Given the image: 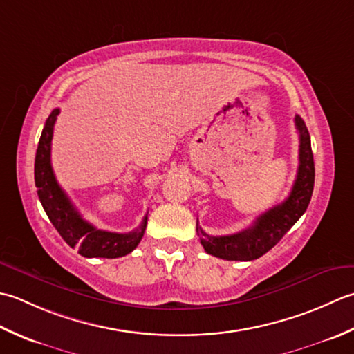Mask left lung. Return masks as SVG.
Wrapping results in <instances>:
<instances>
[{"instance_id":"obj_1","label":"left lung","mask_w":354,"mask_h":354,"mask_svg":"<svg viewBox=\"0 0 354 354\" xmlns=\"http://www.w3.org/2000/svg\"><path fill=\"white\" fill-rule=\"evenodd\" d=\"M299 133V167L288 197L259 215L250 227L234 235H207L197 223V235L209 255L229 261H252L263 257L283 238L287 230L306 212L313 194L315 163L308 129L299 116H295Z\"/></svg>"}]
</instances>
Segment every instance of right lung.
Returning <instances> with one entry per match:
<instances>
[{
    "instance_id": "1",
    "label": "right lung",
    "mask_w": 354,
    "mask_h": 354,
    "mask_svg": "<svg viewBox=\"0 0 354 354\" xmlns=\"http://www.w3.org/2000/svg\"><path fill=\"white\" fill-rule=\"evenodd\" d=\"M59 108H55L46 120L35 157V185L38 187V197L48 220L56 227L70 248L77 249L86 258H119L133 252L140 243L147 229L148 214L143 217L140 226L133 232L118 234L96 229L85 221L71 203L67 194L56 182L50 162L52 153L53 127Z\"/></svg>"
}]
</instances>
